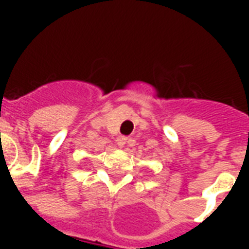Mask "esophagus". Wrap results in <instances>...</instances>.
<instances>
[{"label":"esophagus","instance_id":"obj_1","mask_svg":"<svg viewBox=\"0 0 249 249\" xmlns=\"http://www.w3.org/2000/svg\"><path fill=\"white\" fill-rule=\"evenodd\" d=\"M125 143H126V137H119V138H117V144H119V147L123 148L125 146Z\"/></svg>","mask_w":249,"mask_h":249}]
</instances>
